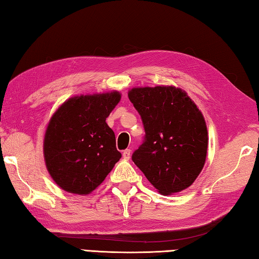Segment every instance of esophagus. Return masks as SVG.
Returning <instances> with one entry per match:
<instances>
[{
  "instance_id": "34e87169",
  "label": "esophagus",
  "mask_w": 259,
  "mask_h": 259,
  "mask_svg": "<svg viewBox=\"0 0 259 259\" xmlns=\"http://www.w3.org/2000/svg\"><path fill=\"white\" fill-rule=\"evenodd\" d=\"M130 153H131L130 148H126V150H124L123 153H122V155H123V159L129 160L130 159Z\"/></svg>"
}]
</instances>
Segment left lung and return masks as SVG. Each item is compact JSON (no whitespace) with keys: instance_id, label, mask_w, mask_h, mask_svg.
Wrapping results in <instances>:
<instances>
[{"instance_id":"left-lung-1","label":"left lung","mask_w":259,"mask_h":259,"mask_svg":"<svg viewBox=\"0 0 259 259\" xmlns=\"http://www.w3.org/2000/svg\"><path fill=\"white\" fill-rule=\"evenodd\" d=\"M145 130L131 159L162 194L185 190L202 170L208 133L202 114L175 87L134 88L128 94Z\"/></svg>"}]
</instances>
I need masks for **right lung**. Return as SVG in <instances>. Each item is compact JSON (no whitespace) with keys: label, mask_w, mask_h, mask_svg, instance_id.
Segmentation results:
<instances>
[{"label":"right lung","mask_w":259,"mask_h":259,"mask_svg":"<svg viewBox=\"0 0 259 259\" xmlns=\"http://www.w3.org/2000/svg\"><path fill=\"white\" fill-rule=\"evenodd\" d=\"M120 98L116 91L74 97L51 117L43 151L48 171L63 190L93 192L121 159L115 135L106 123Z\"/></svg>","instance_id":"obj_1"}]
</instances>
